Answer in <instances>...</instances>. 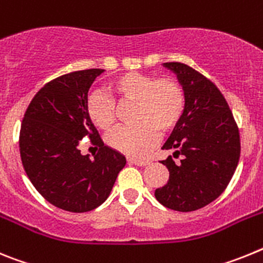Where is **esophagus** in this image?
<instances>
[{
    "label": "esophagus",
    "instance_id": "1",
    "mask_svg": "<svg viewBox=\"0 0 263 263\" xmlns=\"http://www.w3.org/2000/svg\"><path fill=\"white\" fill-rule=\"evenodd\" d=\"M129 162H132V163L136 164V166H146V164H150V162H152V160L147 159V158H145V159H139V158H132V159H129Z\"/></svg>",
    "mask_w": 263,
    "mask_h": 263
}]
</instances>
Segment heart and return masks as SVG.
I'll return each instance as SVG.
<instances>
[{"mask_svg":"<svg viewBox=\"0 0 263 263\" xmlns=\"http://www.w3.org/2000/svg\"><path fill=\"white\" fill-rule=\"evenodd\" d=\"M108 93L120 105L134 103L132 120L137 125L121 127L106 138L111 148L132 157H141L154 147L159 133H171L180 124L187 106L183 85L168 76L126 72L109 83ZM87 115L90 122L104 132L115 127V105L105 93L90 95Z\"/></svg>","mask_w":263,"mask_h":263,"instance_id":"b5f03b06","label":"heart"}]
</instances>
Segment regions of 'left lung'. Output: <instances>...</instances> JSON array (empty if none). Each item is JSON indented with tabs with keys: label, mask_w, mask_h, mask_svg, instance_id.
<instances>
[{
	"label": "left lung",
	"mask_w": 263,
	"mask_h": 263,
	"mask_svg": "<svg viewBox=\"0 0 263 263\" xmlns=\"http://www.w3.org/2000/svg\"><path fill=\"white\" fill-rule=\"evenodd\" d=\"M163 66L178 75L187 106L163 145L182 159L175 164L170 155L162 160L170 176L155 190V197L170 210L191 212L212 203L228 187L240 160V132L224 95L210 79L183 63Z\"/></svg>",
	"instance_id": "obj_1"
}]
</instances>
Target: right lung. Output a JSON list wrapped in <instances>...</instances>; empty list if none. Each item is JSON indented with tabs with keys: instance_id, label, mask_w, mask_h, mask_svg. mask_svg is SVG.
Wrapping results in <instances>:
<instances>
[{
	"instance_id": "add662e5",
	"label": "right lung",
	"mask_w": 263,
	"mask_h": 263,
	"mask_svg": "<svg viewBox=\"0 0 263 263\" xmlns=\"http://www.w3.org/2000/svg\"><path fill=\"white\" fill-rule=\"evenodd\" d=\"M103 72L83 69L48 81L32 97L21 125L20 153L27 176L48 203L68 212L101 205L126 164L124 155L104 145L87 115L88 90ZM85 136L99 146L95 160L78 150Z\"/></svg>"
}]
</instances>
